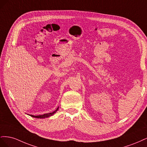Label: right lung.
<instances>
[{
	"label": "right lung",
	"instance_id": "1",
	"mask_svg": "<svg viewBox=\"0 0 147 147\" xmlns=\"http://www.w3.org/2000/svg\"><path fill=\"white\" fill-rule=\"evenodd\" d=\"M58 109H59V107H57V109L55 111H54V112H53L51 113H45V114H43V115H37V116H34V115H30V116L32 117H34V118H47V117H50V116H52L53 115H54L57 112V110H58Z\"/></svg>",
	"mask_w": 147,
	"mask_h": 147
}]
</instances>
